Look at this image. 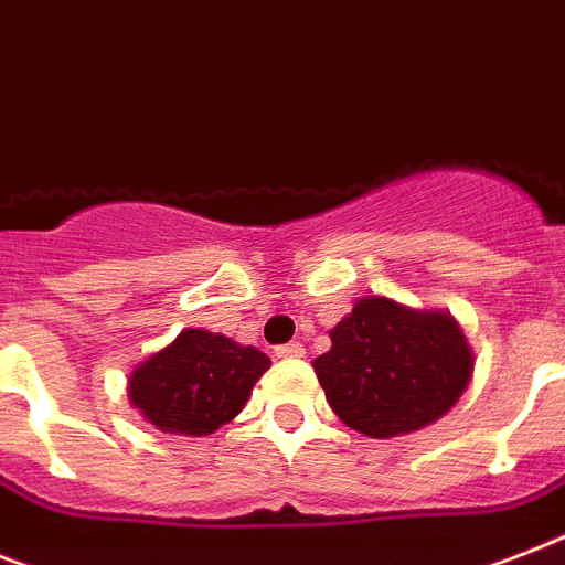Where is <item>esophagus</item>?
Returning a JSON list of instances; mask_svg holds the SVG:
<instances>
[{"label": "esophagus", "mask_w": 565, "mask_h": 565, "mask_svg": "<svg viewBox=\"0 0 565 565\" xmlns=\"http://www.w3.org/2000/svg\"><path fill=\"white\" fill-rule=\"evenodd\" d=\"M275 356H284V360H296V356H305V345H301V342H287V345L275 348Z\"/></svg>", "instance_id": "esophagus-1"}]
</instances>
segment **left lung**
<instances>
[{
	"instance_id": "8db88e82",
	"label": "left lung",
	"mask_w": 565,
	"mask_h": 565,
	"mask_svg": "<svg viewBox=\"0 0 565 565\" xmlns=\"http://www.w3.org/2000/svg\"><path fill=\"white\" fill-rule=\"evenodd\" d=\"M316 377L330 409L371 438L424 429L447 415L473 377L465 330L444 310L365 296L330 330Z\"/></svg>"
}]
</instances>
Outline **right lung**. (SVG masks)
Returning <instances> with one entry per match:
<instances>
[{"mask_svg":"<svg viewBox=\"0 0 565 565\" xmlns=\"http://www.w3.org/2000/svg\"><path fill=\"white\" fill-rule=\"evenodd\" d=\"M269 365L258 348L185 328L171 345L132 369L127 394L156 429L200 438L241 415L252 386Z\"/></svg>","mask_w":565,"mask_h":565,"instance_id":"add662e5","label":"right lung"}]
</instances>
